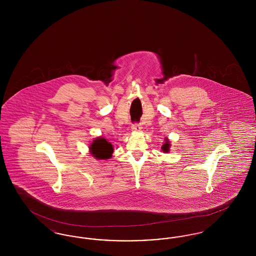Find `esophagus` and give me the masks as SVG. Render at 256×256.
<instances>
[{
	"instance_id": "34e87169",
	"label": "esophagus",
	"mask_w": 256,
	"mask_h": 256,
	"mask_svg": "<svg viewBox=\"0 0 256 256\" xmlns=\"http://www.w3.org/2000/svg\"><path fill=\"white\" fill-rule=\"evenodd\" d=\"M132 130L134 132H140V130H142V126H141L140 124L134 122V124H132Z\"/></svg>"
}]
</instances>
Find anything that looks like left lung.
Here are the masks:
<instances>
[{
  "instance_id": "obj_1",
  "label": "left lung",
  "mask_w": 256,
  "mask_h": 256,
  "mask_svg": "<svg viewBox=\"0 0 256 256\" xmlns=\"http://www.w3.org/2000/svg\"><path fill=\"white\" fill-rule=\"evenodd\" d=\"M161 148H162V150L164 152H169V148H170V142L166 139V143H164V145L161 146Z\"/></svg>"
}]
</instances>
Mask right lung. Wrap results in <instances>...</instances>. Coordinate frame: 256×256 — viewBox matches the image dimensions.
I'll return each mask as SVG.
<instances>
[{
  "label": "right lung",
  "mask_w": 256,
  "mask_h": 256,
  "mask_svg": "<svg viewBox=\"0 0 256 256\" xmlns=\"http://www.w3.org/2000/svg\"><path fill=\"white\" fill-rule=\"evenodd\" d=\"M91 154L98 159H108L113 152V146L104 138H97L90 145Z\"/></svg>",
  "instance_id": "1"
}]
</instances>
